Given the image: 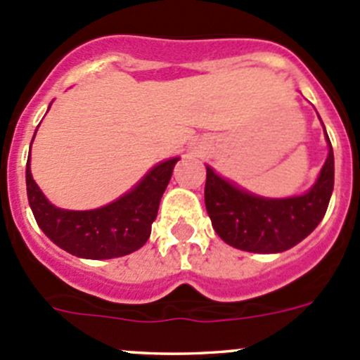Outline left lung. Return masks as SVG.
I'll list each match as a JSON object with an SVG mask.
<instances>
[{
    "label": "left lung",
    "mask_w": 360,
    "mask_h": 360,
    "mask_svg": "<svg viewBox=\"0 0 360 360\" xmlns=\"http://www.w3.org/2000/svg\"><path fill=\"white\" fill-rule=\"evenodd\" d=\"M324 136L328 158L314 186L296 197H259L205 165V209L212 228L228 245L248 252H284L317 228L335 188V155L328 132Z\"/></svg>",
    "instance_id": "obj_1"
}]
</instances>
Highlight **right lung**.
Instances as JSON below:
<instances>
[{"label":"right lung","instance_id":"add662e5","mask_svg":"<svg viewBox=\"0 0 360 360\" xmlns=\"http://www.w3.org/2000/svg\"><path fill=\"white\" fill-rule=\"evenodd\" d=\"M177 160L179 157L169 158L151 167L136 186L108 205L92 210H69L50 203L39 190L32 179L29 151L25 165L29 205L43 233L72 256L83 259L127 256L143 248L150 238L151 224L157 219L160 200Z\"/></svg>","mask_w":360,"mask_h":360}]
</instances>
